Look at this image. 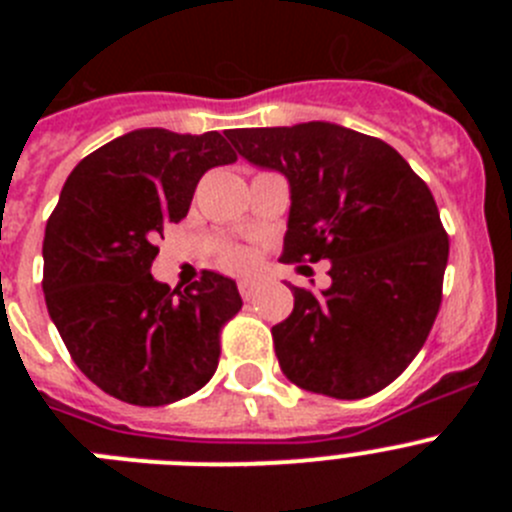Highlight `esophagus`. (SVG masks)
Listing matches in <instances>:
<instances>
[{
  "label": "esophagus",
  "instance_id": "1",
  "mask_svg": "<svg viewBox=\"0 0 512 512\" xmlns=\"http://www.w3.org/2000/svg\"><path fill=\"white\" fill-rule=\"evenodd\" d=\"M238 289H241L243 300H251L256 295V289H259V279H241L238 282Z\"/></svg>",
  "mask_w": 512,
  "mask_h": 512
}]
</instances>
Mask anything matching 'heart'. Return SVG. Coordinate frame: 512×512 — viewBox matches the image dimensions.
Here are the masks:
<instances>
[{
	"instance_id": "b5f03b06",
	"label": "heart",
	"mask_w": 512,
	"mask_h": 512,
	"mask_svg": "<svg viewBox=\"0 0 512 512\" xmlns=\"http://www.w3.org/2000/svg\"><path fill=\"white\" fill-rule=\"evenodd\" d=\"M220 264H223L225 269L241 271V269H246L248 264H251V259H248V253L241 251V248H230V251H225V256L220 259Z\"/></svg>"
}]
</instances>
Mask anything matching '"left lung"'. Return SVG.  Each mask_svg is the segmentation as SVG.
<instances>
[{
	"label": "left lung",
	"instance_id": "8db88e82",
	"mask_svg": "<svg viewBox=\"0 0 512 512\" xmlns=\"http://www.w3.org/2000/svg\"><path fill=\"white\" fill-rule=\"evenodd\" d=\"M251 164L289 182L284 264L330 261V287H292L271 328L289 382L361 400L418 356L441 307L449 235L428 184L384 140L333 122L225 130Z\"/></svg>",
	"mask_w": 512,
	"mask_h": 512
}]
</instances>
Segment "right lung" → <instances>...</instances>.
I'll return each instance as SVG.
<instances>
[{
  "mask_svg": "<svg viewBox=\"0 0 512 512\" xmlns=\"http://www.w3.org/2000/svg\"><path fill=\"white\" fill-rule=\"evenodd\" d=\"M235 158L215 130L143 128L89 153L63 184L45 225V305L74 364L107 395L158 408L215 374L223 325L243 305L238 287L202 271L171 289L151 264L202 174Z\"/></svg>",
  "mask_w": 512,
  "mask_h": 512,
  "instance_id": "obj_1",
  "label": "right lung"
}]
</instances>
